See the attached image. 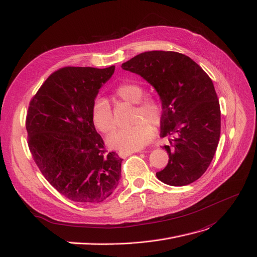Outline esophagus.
I'll return each mask as SVG.
<instances>
[{"instance_id": "obj_1", "label": "esophagus", "mask_w": 257, "mask_h": 257, "mask_svg": "<svg viewBox=\"0 0 257 257\" xmlns=\"http://www.w3.org/2000/svg\"><path fill=\"white\" fill-rule=\"evenodd\" d=\"M132 155L131 152H118V156L121 157V158H126V157Z\"/></svg>"}]
</instances>
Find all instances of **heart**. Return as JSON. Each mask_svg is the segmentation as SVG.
I'll use <instances>...</instances> for the list:
<instances>
[{"mask_svg":"<svg viewBox=\"0 0 257 257\" xmlns=\"http://www.w3.org/2000/svg\"><path fill=\"white\" fill-rule=\"evenodd\" d=\"M116 95L123 101L136 104L134 122L128 128H121L106 138V144L120 152H135L143 148L154 137V126H158L162 119V106L152 96L143 97V88L135 82H126L116 87ZM92 120L95 127L107 134L111 132L116 122L110 102L105 98H98L92 107ZM150 121L151 123L148 122Z\"/></svg>","mask_w":257,"mask_h":257,"instance_id":"heart-1","label":"heart"}]
</instances>
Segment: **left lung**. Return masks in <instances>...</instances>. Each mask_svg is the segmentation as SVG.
<instances>
[{"label":"left lung","mask_w":257,"mask_h":257,"mask_svg":"<svg viewBox=\"0 0 257 257\" xmlns=\"http://www.w3.org/2000/svg\"><path fill=\"white\" fill-rule=\"evenodd\" d=\"M123 70L146 80L162 104L160 137L169 163L156 175L162 183L192 184L208 169L221 131V111L211 79L189 56L173 51H148L121 65Z\"/></svg>","instance_id":"left-lung-1"}]
</instances>
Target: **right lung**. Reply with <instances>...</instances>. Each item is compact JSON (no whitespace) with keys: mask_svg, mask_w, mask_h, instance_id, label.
Segmentation results:
<instances>
[{"mask_svg":"<svg viewBox=\"0 0 257 257\" xmlns=\"http://www.w3.org/2000/svg\"><path fill=\"white\" fill-rule=\"evenodd\" d=\"M115 66L64 67L53 72L30 102L29 147L45 178L65 197L101 203L116 189L122 159L105 154L92 107Z\"/></svg>","mask_w":257,"mask_h":257,"instance_id":"obj_1","label":"right lung"}]
</instances>
